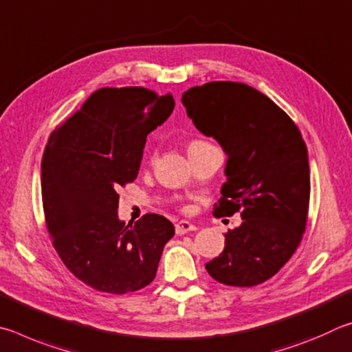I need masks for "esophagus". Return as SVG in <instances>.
<instances>
[{"instance_id":"1","label":"esophagus","mask_w":352,"mask_h":352,"mask_svg":"<svg viewBox=\"0 0 352 352\" xmlns=\"http://www.w3.org/2000/svg\"><path fill=\"white\" fill-rule=\"evenodd\" d=\"M196 230V226L188 223V221H179V223L176 224V233L177 235H184V233H188V232H193Z\"/></svg>"}]
</instances>
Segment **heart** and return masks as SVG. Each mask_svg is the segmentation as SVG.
<instances>
[{"label":"heart","instance_id":"1","mask_svg":"<svg viewBox=\"0 0 352 352\" xmlns=\"http://www.w3.org/2000/svg\"><path fill=\"white\" fill-rule=\"evenodd\" d=\"M198 144H202V142H201V140H195V142H192V144L188 145V148H190V146H193V145H198Z\"/></svg>","mask_w":352,"mask_h":352}]
</instances>
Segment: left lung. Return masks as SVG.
I'll return each mask as SVG.
<instances>
[{
  "label": "left lung",
  "mask_w": 352,
  "mask_h": 352,
  "mask_svg": "<svg viewBox=\"0 0 352 352\" xmlns=\"http://www.w3.org/2000/svg\"><path fill=\"white\" fill-rule=\"evenodd\" d=\"M187 116L227 154L214 217L241 212L221 255L206 264L227 286L264 283L297 250L309 208V160L300 129L263 92L235 82H210L182 94Z\"/></svg>",
  "instance_id": "1"
}]
</instances>
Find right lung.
<instances>
[{
    "instance_id": "right-lung-1",
    "label": "right lung",
    "mask_w": 352,
    "mask_h": 352,
    "mask_svg": "<svg viewBox=\"0 0 352 352\" xmlns=\"http://www.w3.org/2000/svg\"><path fill=\"white\" fill-rule=\"evenodd\" d=\"M171 94L102 88L54 129L41 160L46 226L61 261L85 285L134 292L156 276L175 226L156 213L119 219V188L138 177L146 135L168 119Z\"/></svg>"
}]
</instances>
